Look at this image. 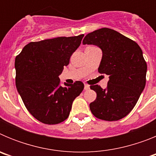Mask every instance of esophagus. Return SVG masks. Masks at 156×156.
<instances>
[{
  "instance_id": "obj_1",
  "label": "esophagus",
  "mask_w": 156,
  "mask_h": 156,
  "mask_svg": "<svg viewBox=\"0 0 156 156\" xmlns=\"http://www.w3.org/2000/svg\"><path fill=\"white\" fill-rule=\"evenodd\" d=\"M90 89V86L88 84H87V83H84V90H87Z\"/></svg>"
}]
</instances>
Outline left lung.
Segmentation results:
<instances>
[{"instance_id":"1","label":"left lung","mask_w":156,"mask_h":156,"mask_svg":"<svg viewBox=\"0 0 156 156\" xmlns=\"http://www.w3.org/2000/svg\"><path fill=\"white\" fill-rule=\"evenodd\" d=\"M83 44L96 45L101 49L98 72L109 78L105 89L90 86L97 93L90 104L92 114L106 121L122 119L131 112L145 87L147 64L142 51L135 41L108 28L87 34Z\"/></svg>"}]
</instances>
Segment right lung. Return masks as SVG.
<instances>
[{"label": "right lung", "mask_w": 156, "mask_h": 156, "mask_svg": "<svg viewBox=\"0 0 156 156\" xmlns=\"http://www.w3.org/2000/svg\"><path fill=\"white\" fill-rule=\"evenodd\" d=\"M83 34L30 42L16 56V85L26 108L45 124L68 118L74 99L83 90L81 81L60 85L58 76L81 44Z\"/></svg>", "instance_id": "obj_1"}]
</instances>
